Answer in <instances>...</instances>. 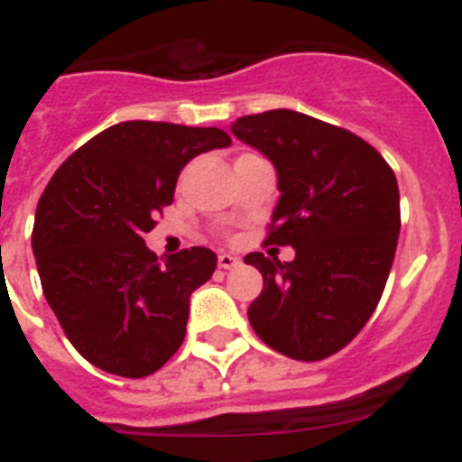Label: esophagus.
<instances>
[{
	"label": "esophagus",
	"mask_w": 462,
	"mask_h": 462,
	"mask_svg": "<svg viewBox=\"0 0 462 462\" xmlns=\"http://www.w3.org/2000/svg\"><path fill=\"white\" fill-rule=\"evenodd\" d=\"M217 263H219V268H224V271H231V268L238 266L240 259L234 254H228V252H222V254L217 256Z\"/></svg>",
	"instance_id": "34e87169"
}]
</instances>
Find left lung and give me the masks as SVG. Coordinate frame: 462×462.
<instances>
[{
  "label": "left lung",
  "mask_w": 462,
  "mask_h": 462,
  "mask_svg": "<svg viewBox=\"0 0 462 462\" xmlns=\"http://www.w3.org/2000/svg\"><path fill=\"white\" fill-rule=\"evenodd\" d=\"M231 132L277 171L282 196L263 245L296 250L284 263L245 256L263 275L252 328L296 361L333 356L368 324L389 280L400 234L393 169L356 134L296 110L238 117Z\"/></svg>",
  "instance_id": "obj_1"
}]
</instances>
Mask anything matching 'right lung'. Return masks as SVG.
I'll return each mask as SVG.
<instances>
[{
  "label": "right lung",
  "mask_w": 462,
  "mask_h": 462,
  "mask_svg": "<svg viewBox=\"0 0 462 462\" xmlns=\"http://www.w3.org/2000/svg\"><path fill=\"white\" fill-rule=\"evenodd\" d=\"M226 145L217 126L120 122L76 150L41 194L32 250L43 296L97 368L148 377L185 340L189 296L217 254L191 247L162 263L143 234L173 203L187 162Z\"/></svg>",
  "instance_id": "1"
}]
</instances>
